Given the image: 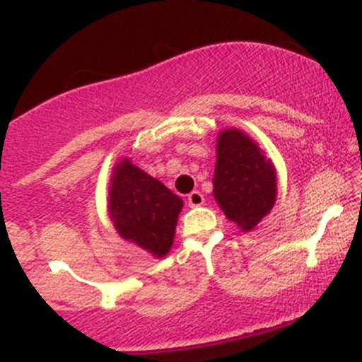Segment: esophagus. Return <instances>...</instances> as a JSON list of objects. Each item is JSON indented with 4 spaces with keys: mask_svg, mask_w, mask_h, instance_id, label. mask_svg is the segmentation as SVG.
Listing matches in <instances>:
<instances>
[{
    "mask_svg": "<svg viewBox=\"0 0 362 362\" xmlns=\"http://www.w3.org/2000/svg\"><path fill=\"white\" fill-rule=\"evenodd\" d=\"M187 202H189L190 207H197L204 202V195L199 192V190H194V192H190L189 197H187Z\"/></svg>",
    "mask_w": 362,
    "mask_h": 362,
    "instance_id": "obj_1",
    "label": "esophagus"
}]
</instances>
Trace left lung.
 <instances>
[{
	"mask_svg": "<svg viewBox=\"0 0 362 362\" xmlns=\"http://www.w3.org/2000/svg\"><path fill=\"white\" fill-rule=\"evenodd\" d=\"M214 199L243 231L253 230L276 202V170L253 141L236 129L218 138Z\"/></svg>",
	"mask_w": 362,
	"mask_h": 362,
	"instance_id": "obj_1",
	"label": "left lung"
}]
</instances>
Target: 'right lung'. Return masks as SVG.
<instances>
[{
  "label": "right lung",
  "mask_w": 362,
  "mask_h": 362,
  "mask_svg": "<svg viewBox=\"0 0 362 362\" xmlns=\"http://www.w3.org/2000/svg\"><path fill=\"white\" fill-rule=\"evenodd\" d=\"M182 199L160 180L122 160L112 177L109 211L122 238L146 248L153 255H167L173 243Z\"/></svg>",
  "instance_id": "1"
}]
</instances>
